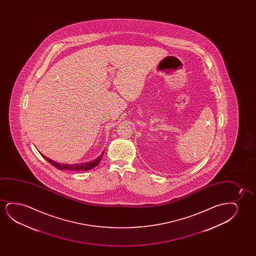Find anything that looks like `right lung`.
Instances as JSON below:
<instances>
[{
	"label": "right lung",
	"mask_w": 256,
	"mask_h": 256,
	"mask_svg": "<svg viewBox=\"0 0 256 256\" xmlns=\"http://www.w3.org/2000/svg\"><path fill=\"white\" fill-rule=\"evenodd\" d=\"M104 151L102 152V154L100 156H98L94 160H92V162H83V164H60V162L53 161V160L50 159V158H46V156H44V154H42V156L46 159V161H48V162H50V164L53 165L54 167H56V168H58L60 170L86 172V170H92V168H94L96 166H98V164L102 161Z\"/></svg>",
	"instance_id": "right-lung-1"
}]
</instances>
